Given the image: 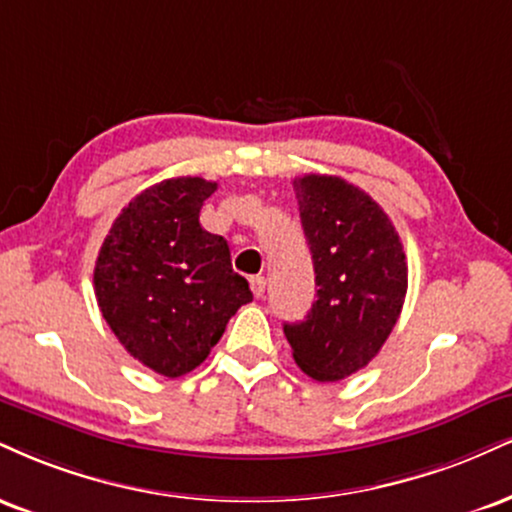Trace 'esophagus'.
Masks as SVG:
<instances>
[{
	"instance_id": "34e87169",
	"label": "esophagus",
	"mask_w": 512,
	"mask_h": 512,
	"mask_svg": "<svg viewBox=\"0 0 512 512\" xmlns=\"http://www.w3.org/2000/svg\"><path fill=\"white\" fill-rule=\"evenodd\" d=\"M250 288L252 293H255V298H262L264 291H267V279H264V276H252Z\"/></svg>"
}]
</instances>
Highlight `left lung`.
I'll list each match as a JSON object with an SVG mask.
<instances>
[{
    "label": "left lung",
    "instance_id": "obj_1",
    "mask_svg": "<svg viewBox=\"0 0 512 512\" xmlns=\"http://www.w3.org/2000/svg\"><path fill=\"white\" fill-rule=\"evenodd\" d=\"M293 186L317 300L283 334L307 377L346 379L372 362L398 322L408 291L403 243L389 214L353 183L307 174Z\"/></svg>",
    "mask_w": 512,
    "mask_h": 512
}]
</instances>
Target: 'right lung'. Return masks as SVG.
<instances>
[{
	"mask_svg": "<svg viewBox=\"0 0 512 512\" xmlns=\"http://www.w3.org/2000/svg\"><path fill=\"white\" fill-rule=\"evenodd\" d=\"M214 190L200 176L143 190L114 219L95 262L109 329L135 360L169 379L202 365L252 300L248 281L233 272L229 243L200 226Z\"/></svg>",
	"mask_w": 512,
	"mask_h": 512,
	"instance_id": "right-lung-1",
	"label": "right lung"
}]
</instances>
